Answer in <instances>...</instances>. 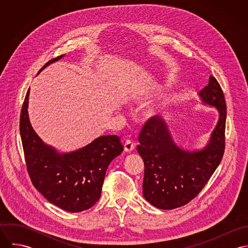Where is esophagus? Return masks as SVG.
<instances>
[{
	"label": "esophagus",
	"instance_id": "34e87169",
	"mask_svg": "<svg viewBox=\"0 0 248 248\" xmlns=\"http://www.w3.org/2000/svg\"><path fill=\"white\" fill-rule=\"evenodd\" d=\"M135 149V143L131 140H127L124 143V150L126 152H132Z\"/></svg>",
	"mask_w": 248,
	"mask_h": 248
}]
</instances>
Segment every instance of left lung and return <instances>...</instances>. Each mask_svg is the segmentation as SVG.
<instances>
[{"mask_svg":"<svg viewBox=\"0 0 248 248\" xmlns=\"http://www.w3.org/2000/svg\"><path fill=\"white\" fill-rule=\"evenodd\" d=\"M199 94L203 103L216 107L219 115L210 140L202 150L180 149L159 116L150 118L140 134L137 149L145 166L143 196L156 208L170 210L187 204L203 189L223 156L226 122L223 92L211 75Z\"/></svg>","mask_w":248,"mask_h":248,"instance_id":"8db88e82","label":"left lung"}]
</instances>
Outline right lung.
Instances as JSON below:
<instances>
[{"label":"right lung","mask_w":248,"mask_h":248,"mask_svg":"<svg viewBox=\"0 0 248 248\" xmlns=\"http://www.w3.org/2000/svg\"><path fill=\"white\" fill-rule=\"evenodd\" d=\"M64 55L49 60L40 71ZM38 72V73H39ZM27 93L20 116V134L27 169L36 189L52 204L68 212L93 207L101 196L107 168L123 152L117 136H103L69 154H59L37 136L29 119Z\"/></svg>","instance_id":"add662e5"}]
</instances>
